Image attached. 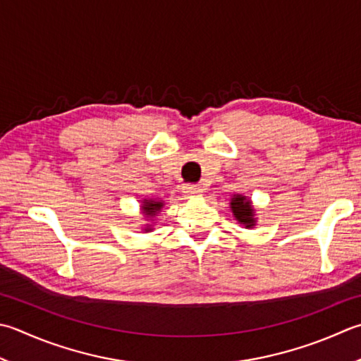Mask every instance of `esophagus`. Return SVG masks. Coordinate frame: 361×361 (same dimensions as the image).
Listing matches in <instances>:
<instances>
[{
	"instance_id": "obj_1",
	"label": "esophagus",
	"mask_w": 361,
	"mask_h": 361,
	"mask_svg": "<svg viewBox=\"0 0 361 361\" xmlns=\"http://www.w3.org/2000/svg\"><path fill=\"white\" fill-rule=\"evenodd\" d=\"M183 192L189 197H197L203 192V189L200 186H195V185H186L185 188H183Z\"/></svg>"
}]
</instances>
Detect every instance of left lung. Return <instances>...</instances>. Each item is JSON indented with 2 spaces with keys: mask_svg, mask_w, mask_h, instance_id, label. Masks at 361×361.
Returning a JSON list of instances; mask_svg holds the SVG:
<instances>
[{
  "mask_svg": "<svg viewBox=\"0 0 361 361\" xmlns=\"http://www.w3.org/2000/svg\"><path fill=\"white\" fill-rule=\"evenodd\" d=\"M230 209L233 213V217L236 219L239 225H243L247 230L255 228L257 211L249 197H245L243 194H235L230 199Z\"/></svg>",
  "mask_w": 361,
  "mask_h": 361,
  "instance_id": "8db88e82",
  "label": "left lung"
}]
</instances>
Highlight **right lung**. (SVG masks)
<instances>
[{
  "label": "right lung",
  "mask_w": 361,
  "mask_h": 361,
  "mask_svg": "<svg viewBox=\"0 0 361 361\" xmlns=\"http://www.w3.org/2000/svg\"><path fill=\"white\" fill-rule=\"evenodd\" d=\"M162 207H164V200H158V199H144L142 203H140V213H142L144 216V221L145 222H150V224H145L142 228L144 233H148L153 230V225L154 224V217H157Z\"/></svg>",
  "instance_id": "right-lung-1"
}]
</instances>
